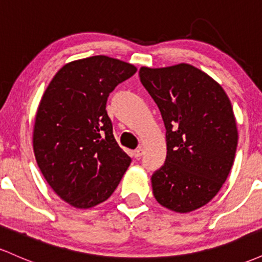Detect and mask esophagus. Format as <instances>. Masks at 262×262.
<instances>
[{"mask_svg": "<svg viewBox=\"0 0 262 262\" xmlns=\"http://www.w3.org/2000/svg\"><path fill=\"white\" fill-rule=\"evenodd\" d=\"M134 158L135 159H140L141 156H143V154H144V150H143V148H138L137 150H134Z\"/></svg>", "mask_w": 262, "mask_h": 262, "instance_id": "obj_1", "label": "esophagus"}]
</instances>
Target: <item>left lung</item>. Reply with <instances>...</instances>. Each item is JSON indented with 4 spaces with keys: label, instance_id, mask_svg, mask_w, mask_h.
Listing matches in <instances>:
<instances>
[{
    "label": "left lung",
    "instance_id": "obj_1",
    "mask_svg": "<svg viewBox=\"0 0 262 262\" xmlns=\"http://www.w3.org/2000/svg\"><path fill=\"white\" fill-rule=\"evenodd\" d=\"M141 85L160 110L167 154L151 176L161 206L187 213L218 193L235 158L237 130L227 93L188 64L141 68Z\"/></svg>",
    "mask_w": 262,
    "mask_h": 262
}]
</instances>
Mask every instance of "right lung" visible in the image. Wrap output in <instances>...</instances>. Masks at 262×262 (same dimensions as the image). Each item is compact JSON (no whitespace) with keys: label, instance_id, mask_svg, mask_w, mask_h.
Listing matches in <instances>:
<instances>
[{"label":"right lung","instance_id":"add662e5","mask_svg":"<svg viewBox=\"0 0 262 262\" xmlns=\"http://www.w3.org/2000/svg\"><path fill=\"white\" fill-rule=\"evenodd\" d=\"M137 73L104 55L69 62L45 90L35 116L33 148L55 193L76 208L110 198L130 165L106 111L110 93Z\"/></svg>","mask_w":262,"mask_h":262}]
</instances>
